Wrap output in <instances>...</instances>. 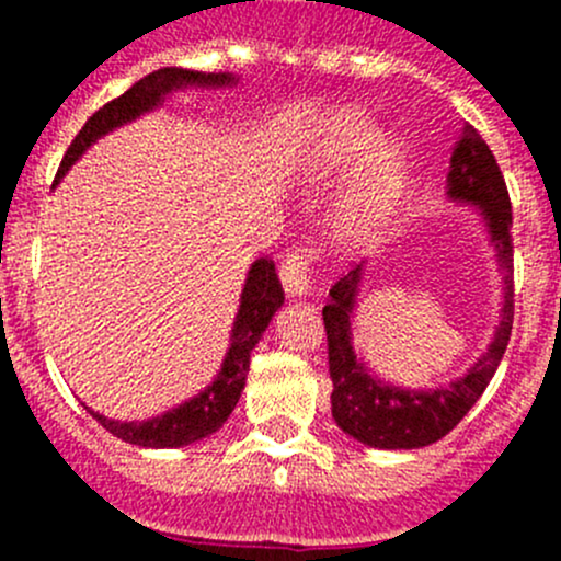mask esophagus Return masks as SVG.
Wrapping results in <instances>:
<instances>
[{
	"mask_svg": "<svg viewBox=\"0 0 561 561\" xmlns=\"http://www.w3.org/2000/svg\"><path fill=\"white\" fill-rule=\"evenodd\" d=\"M309 268H312V254L307 249H293L290 254H285L279 265V276L287 298L309 296Z\"/></svg>",
	"mask_w": 561,
	"mask_h": 561,
	"instance_id": "34e87169",
	"label": "esophagus"
}]
</instances>
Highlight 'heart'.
Listing matches in <instances>:
<instances>
[{"label":"heart","mask_w":561,"mask_h":561,"mask_svg":"<svg viewBox=\"0 0 561 561\" xmlns=\"http://www.w3.org/2000/svg\"><path fill=\"white\" fill-rule=\"evenodd\" d=\"M382 129L358 107H336L317 122L304 146V173L309 181L333 179L350 171L331 217L333 241L358 247L393 222L410 190V151L399 140H380Z\"/></svg>","instance_id":"b5f03b06"}]
</instances>
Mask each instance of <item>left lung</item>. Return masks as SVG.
Listing matches in <instances>:
<instances>
[{
	"label": "left lung",
	"instance_id": "1",
	"mask_svg": "<svg viewBox=\"0 0 561 561\" xmlns=\"http://www.w3.org/2000/svg\"><path fill=\"white\" fill-rule=\"evenodd\" d=\"M448 201L472 206L483 222L502 276V309L485 353L456 380L434 388H404L377 375L353 347L355 309L366 260L331 287L322 307L328 333V371L336 426L358 443L380 450H415L443 439L483 396L505 355L513 328V211L494 154L472 124H463L448 171Z\"/></svg>",
	"mask_w": 561,
	"mask_h": 561
}]
</instances>
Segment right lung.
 Returning <instances> with one entry per match:
<instances>
[{
	"instance_id": "1",
	"label": "right lung",
	"mask_w": 561,
	"mask_h": 561,
	"mask_svg": "<svg viewBox=\"0 0 561 561\" xmlns=\"http://www.w3.org/2000/svg\"><path fill=\"white\" fill-rule=\"evenodd\" d=\"M236 83H239V78L233 72H197L186 70V67H162V70L149 72L133 89H127L122 98L111 100L83 124L81 133L67 149L65 160H61L54 186L100 138L146 116V113L157 111L175 92H184V89H233ZM282 304H285V293L276 279L274 263L265 257L254 260L247 271L239 312H236L233 328H230L228 353H225L222 366L214 375V380L201 393L171 407L162 415L146 417V421H113V417L100 415L87 407L89 415L107 428L113 437L138 445V448H184V445L211 437L214 432L222 428V423L239 404L241 390L247 386L249 355H252L254 344L263 339L271 317L279 312Z\"/></svg>"
}]
</instances>
